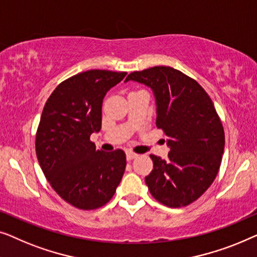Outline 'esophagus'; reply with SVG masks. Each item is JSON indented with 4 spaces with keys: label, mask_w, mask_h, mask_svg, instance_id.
<instances>
[{
    "label": "esophagus",
    "mask_w": 257,
    "mask_h": 257,
    "mask_svg": "<svg viewBox=\"0 0 257 257\" xmlns=\"http://www.w3.org/2000/svg\"><path fill=\"white\" fill-rule=\"evenodd\" d=\"M137 156H139V155L133 153V151H127V160L128 161H132V160H134V158H136Z\"/></svg>",
    "instance_id": "obj_1"
}]
</instances>
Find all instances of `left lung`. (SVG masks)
Masks as SVG:
<instances>
[{
  "instance_id": "8db88e82",
  "label": "left lung",
  "mask_w": 257,
  "mask_h": 257,
  "mask_svg": "<svg viewBox=\"0 0 257 257\" xmlns=\"http://www.w3.org/2000/svg\"><path fill=\"white\" fill-rule=\"evenodd\" d=\"M134 80L153 89L157 128L168 137V160L150 155L154 169L146 177L151 196L168 207L196 201L212 185L221 164L225 132L205 89L170 66L132 72Z\"/></svg>"
}]
</instances>
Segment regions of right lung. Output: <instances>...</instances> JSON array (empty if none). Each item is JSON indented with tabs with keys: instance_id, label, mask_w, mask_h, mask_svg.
Masks as SVG:
<instances>
[{
	"instance_id": "right-lung-1",
	"label": "right lung",
	"mask_w": 257,
	"mask_h": 257,
	"mask_svg": "<svg viewBox=\"0 0 257 257\" xmlns=\"http://www.w3.org/2000/svg\"><path fill=\"white\" fill-rule=\"evenodd\" d=\"M125 72L89 70L66 79L49 96L37 133L36 155L52 189L74 207L95 209L113 198L127 161L123 150H97L102 100Z\"/></svg>"
}]
</instances>
